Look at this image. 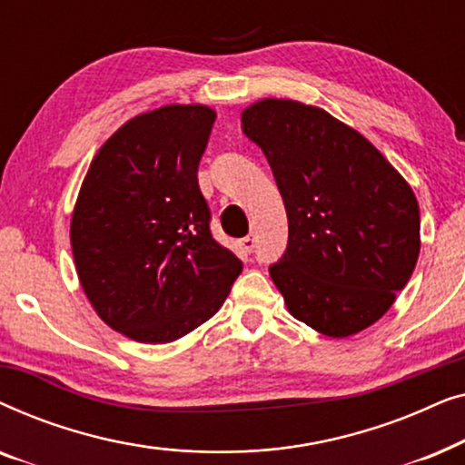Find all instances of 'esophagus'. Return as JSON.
<instances>
[{"label":"esophagus","mask_w":465,"mask_h":465,"mask_svg":"<svg viewBox=\"0 0 465 465\" xmlns=\"http://www.w3.org/2000/svg\"><path fill=\"white\" fill-rule=\"evenodd\" d=\"M239 247H241V252H243L245 256H247V253H252L253 247H256V239H253V237H243V239L239 241Z\"/></svg>","instance_id":"34e87169"}]
</instances>
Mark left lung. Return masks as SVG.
<instances>
[{
    "mask_svg": "<svg viewBox=\"0 0 465 465\" xmlns=\"http://www.w3.org/2000/svg\"><path fill=\"white\" fill-rule=\"evenodd\" d=\"M241 129L264 152L288 212V250L269 269L285 307L330 339L372 326L421 250L409 182L322 107L260 99L241 114Z\"/></svg>",
    "mask_w": 465,
    "mask_h": 465,
    "instance_id": "left-lung-1",
    "label": "left lung"
}]
</instances>
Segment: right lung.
I'll return each instance as SVG.
<instances>
[{
    "mask_svg": "<svg viewBox=\"0 0 465 465\" xmlns=\"http://www.w3.org/2000/svg\"><path fill=\"white\" fill-rule=\"evenodd\" d=\"M215 112L171 104L124 123L94 154L72 213L88 302L137 342L182 339L218 313L241 260L209 231L196 171Z\"/></svg>",
    "mask_w": 465,
    "mask_h": 465,
    "instance_id": "obj_1",
    "label": "right lung"
}]
</instances>
